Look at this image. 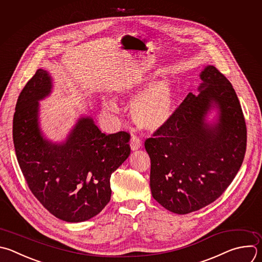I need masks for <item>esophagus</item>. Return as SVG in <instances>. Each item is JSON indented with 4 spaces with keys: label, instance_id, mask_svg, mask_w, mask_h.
<instances>
[{
    "label": "esophagus",
    "instance_id": "obj_1",
    "mask_svg": "<svg viewBox=\"0 0 262 262\" xmlns=\"http://www.w3.org/2000/svg\"><path fill=\"white\" fill-rule=\"evenodd\" d=\"M129 145H130V149H132L133 151H136V150H138V149H140V148H141V146H142V142H141V140H140L138 137L133 136V137H132V139H130V143H129Z\"/></svg>",
    "mask_w": 262,
    "mask_h": 262
}]
</instances>
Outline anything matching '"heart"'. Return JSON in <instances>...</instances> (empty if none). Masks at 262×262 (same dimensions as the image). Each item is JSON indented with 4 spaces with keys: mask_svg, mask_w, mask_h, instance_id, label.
<instances>
[{
    "mask_svg": "<svg viewBox=\"0 0 262 262\" xmlns=\"http://www.w3.org/2000/svg\"><path fill=\"white\" fill-rule=\"evenodd\" d=\"M146 82L126 86L120 96L132 103L130 115L136 125L142 129L155 132L164 126L172 116L176 102V90L167 79L151 82L146 89ZM104 107L107 111L119 113L120 109L115 101L106 99Z\"/></svg>",
    "mask_w": 262,
    "mask_h": 262,
    "instance_id": "1",
    "label": "heart"
}]
</instances>
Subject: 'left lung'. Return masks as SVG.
I'll use <instances>...</instances> for the list:
<instances>
[{
	"instance_id": "left-lung-1",
	"label": "left lung",
	"mask_w": 262,
	"mask_h": 262,
	"mask_svg": "<svg viewBox=\"0 0 262 262\" xmlns=\"http://www.w3.org/2000/svg\"><path fill=\"white\" fill-rule=\"evenodd\" d=\"M199 95L189 93L169 121L145 142L152 196L166 210L188 214L215 202L237 173L247 129L231 83L214 66L201 72ZM215 110L211 121L207 116Z\"/></svg>"
}]
</instances>
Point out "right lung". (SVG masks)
<instances>
[{"instance_id":"add662e5","label":"right lung","mask_w":262,"mask_h":262,"mask_svg":"<svg viewBox=\"0 0 262 262\" xmlns=\"http://www.w3.org/2000/svg\"><path fill=\"white\" fill-rule=\"evenodd\" d=\"M52 77L39 69L21 91L13 117V143L26 181L37 200L56 218L83 222L110 202V178L129 156L130 136L106 135L92 115L78 118L63 141L46 138L40 125V101L49 97Z\"/></svg>"}]
</instances>
